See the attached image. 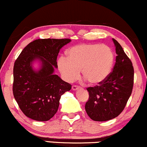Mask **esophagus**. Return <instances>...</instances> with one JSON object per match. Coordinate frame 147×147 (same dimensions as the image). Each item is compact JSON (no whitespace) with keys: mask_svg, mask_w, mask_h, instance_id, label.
I'll list each match as a JSON object with an SVG mask.
<instances>
[{"mask_svg":"<svg viewBox=\"0 0 147 147\" xmlns=\"http://www.w3.org/2000/svg\"><path fill=\"white\" fill-rule=\"evenodd\" d=\"M80 87H78V86H76V85H73L72 86V89H73L74 91H76V90H78L79 89H80Z\"/></svg>","mask_w":147,"mask_h":147,"instance_id":"34e87169","label":"esophagus"}]
</instances>
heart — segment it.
Returning <instances> with one entry per match:
<instances>
[{
    "instance_id": "obj_1",
    "label": "heart",
    "mask_w": 147,
    "mask_h": 147,
    "mask_svg": "<svg viewBox=\"0 0 147 147\" xmlns=\"http://www.w3.org/2000/svg\"><path fill=\"white\" fill-rule=\"evenodd\" d=\"M67 58L60 57L58 67L64 78L73 82L82 76L92 85L102 83L111 74L115 55L111 47L100 44H80L67 51Z\"/></svg>"
}]
</instances>
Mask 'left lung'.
Segmentation results:
<instances>
[{
	"label": "left lung",
	"mask_w": 147,
	"mask_h": 147,
	"mask_svg": "<svg viewBox=\"0 0 147 147\" xmlns=\"http://www.w3.org/2000/svg\"><path fill=\"white\" fill-rule=\"evenodd\" d=\"M117 56L113 71L106 80L88 87L89 100L85 110L94 121H107L116 118L125 109L131 94L134 70L131 60L117 40L113 38Z\"/></svg>",
	"instance_id": "1"
}]
</instances>
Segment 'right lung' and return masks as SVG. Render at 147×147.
I'll return each mask as SVG.
<instances>
[{"instance_id":"obj_1","label":"right lung","mask_w":147,"mask_h":147,"mask_svg":"<svg viewBox=\"0 0 147 147\" xmlns=\"http://www.w3.org/2000/svg\"><path fill=\"white\" fill-rule=\"evenodd\" d=\"M70 39H38L24 48L13 66V94L26 116L47 121L56 113L60 97L71 85L54 74L60 49ZM38 61V70L32 65Z\"/></svg>"}]
</instances>
